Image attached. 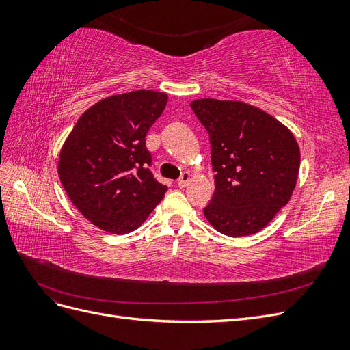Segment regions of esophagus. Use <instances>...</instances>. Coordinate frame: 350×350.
Masks as SVG:
<instances>
[{
  "instance_id": "obj_1",
  "label": "esophagus",
  "mask_w": 350,
  "mask_h": 350,
  "mask_svg": "<svg viewBox=\"0 0 350 350\" xmlns=\"http://www.w3.org/2000/svg\"><path fill=\"white\" fill-rule=\"evenodd\" d=\"M189 179H191V175H189V172H184L181 175V178L178 179V187L179 188H185L188 185V183H189Z\"/></svg>"
}]
</instances>
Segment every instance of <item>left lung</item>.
Segmentation results:
<instances>
[{"instance_id":"8db88e82","label":"left lung","mask_w":350,"mask_h":350,"mask_svg":"<svg viewBox=\"0 0 350 350\" xmlns=\"http://www.w3.org/2000/svg\"><path fill=\"white\" fill-rule=\"evenodd\" d=\"M189 107L208 133L216 172L206 219L232 238L257 234L295 189L301 152L292 131L245 102L197 99Z\"/></svg>"}]
</instances>
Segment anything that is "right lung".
Returning <instances> with one entry per match:
<instances>
[{
    "label": "right lung",
    "instance_id": "obj_1",
    "mask_svg": "<svg viewBox=\"0 0 350 350\" xmlns=\"http://www.w3.org/2000/svg\"><path fill=\"white\" fill-rule=\"evenodd\" d=\"M167 94L135 90L105 98L84 112L62 146L58 175L71 203L94 226L124 235L161 203L167 187L149 166L146 135Z\"/></svg>",
    "mask_w": 350,
    "mask_h": 350
}]
</instances>
